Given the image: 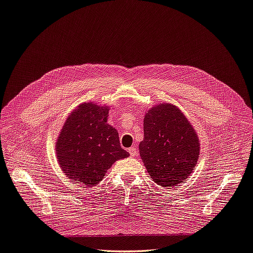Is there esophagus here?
<instances>
[{"mask_svg":"<svg viewBox=\"0 0 253 253\" xmlns=\"http://www.w3.org/2000/svg\"><path fill=\"white\" fill-rule=\"evenodd\" d=\"M128 153L130 154V156H137L138 155V150L135 146L128 148Z\"/></svg>","mask_w":253,"mask_h":253,"instance_id":"obj_1","label":"esophagus"}]
</instances>
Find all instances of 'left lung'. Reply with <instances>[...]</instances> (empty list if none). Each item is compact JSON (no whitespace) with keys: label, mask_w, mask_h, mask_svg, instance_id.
<instances>
[{"label":"left lung","mask_w":253,"mask_h":253,"mask_svg":"<svg viewBox=\"0 0 253 253\" xmlns=\"http://www.w3.org/2000/svg\"><path fill=\"white\" fill-rule=\"evenodd\" d=\"M140 156L155 183L163 187L183 182L194 170L200 143L183 113L171 104H161L144 117Z\"/></svg>","instance_id":"left-lung-1"}]
</instances>
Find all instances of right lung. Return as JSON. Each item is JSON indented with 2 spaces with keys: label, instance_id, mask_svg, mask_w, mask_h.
<instances>
[{
  "label": "right lung",
  "instance_id": "add662e5",
  "mask_svg": "<svg viewBox=\"0 0 253 253\" xmlns=\"http://www.w3.org/2000/svg\"><path fill=\"white\" fill-rule=\"evenodd\" d=\"M108 113V107L84 103L64 125L56 142V156L73 182L98 184L117 160L129 155L120 146L117 130L107 124Z\"/></svg>",
  "mask_w": 253,
  "mask_h": 253
}]
</instances>
